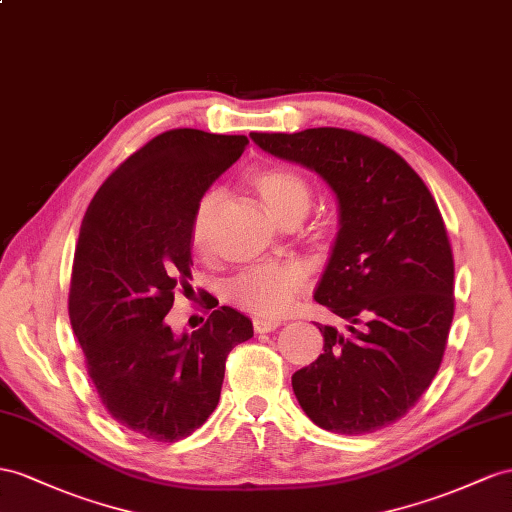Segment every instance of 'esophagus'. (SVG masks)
Here are the masks:
<instances>
[{
    "instance_id": "1",
    "label": "esophagus",
    "mask_w": 512,
    "mask_h": 512,
    "mask_svg": "<svg viewBox=\"0 0 512 512\" xmlns=\"http://www.w3.org/2000/svg\"><path fill=\"white\" fill-rule=\"evenodd\" d=\"M281 322L279 320H268V318H255L253 320V329L257 333H270L274 329H279Z\"/></svg>"
}]
</instances>
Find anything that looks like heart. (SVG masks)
<instances>
[{"label": "heart", "mask_w": 512, "mask_h": 512, "mask_svg": "<svg viewBox=\"0 0 512 512\" xmlns=\"http://www.w3.org/2000/svg\"><path fill=\"white\" fill-rule=\"evenodd\" d=\"M251 186L266 209L281 225L294 218L303 220L311 205V183L294 168L264 166L251 173ZM220 203L218 190H207L194 207L192 244L207 251L214 214ZM309 270L300 261H270L244 270L229 285L235 305L259 318H279L292 309L298 294L305 290Z\"/></svg>", "instance_id": "1"}]
</instances>
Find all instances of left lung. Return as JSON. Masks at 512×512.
Segmentation results:
<instances>
[{"label": "left lung", "mask_w": 512, "mask_h": 512, "mask_svg": "<svg viewBox=\"0 0 512 512\" xmlns=\"http://www.w3.org/2000/svg\"><path fill=\"white\" fill-rule=\"evenodd\" d=\"M251 138L318 173L337 199L339 229L313 298L346 331L318 324L324 352L294 372L296 400L324 430H381L422 398L448 342L454 259L439 207L396 151L357 131Z\"/></svg>", "instance_id": "obj_1"}]
</instances>
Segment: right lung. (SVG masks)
<instances>
[{"label": "right lung", "instance_id": "add662e5", "mask_svg": "<svg viewBox=\"0 0 512 512\" xmlns=\"http://www.w3.org/2000/svg\"><path fill=\"white\" fill-rule=\"evenodd\" d=\"M246 136L170 129L114 170L77 238L69 318L108 413L138 435L173 443L220 400L229 352L253 322L220 307L199 331H170L175 290L192 279V216L240 160Z\"/></svg>", "mask_w": 512, "mask_h": 512}]
</instances>
